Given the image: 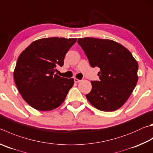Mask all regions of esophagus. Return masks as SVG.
Wrapping results in <instances>:
<instances>
[{"label": "esophagus", "instance_id": "esophagus-1", "mask_svg": "<svg viewBox=\"0 0 153 153\" xmlns=\"http://www.w3.org/2000/svg\"><path fill=\"white\" fill-rule=\"evenodd\" d=\"M74 81H75V82L78 83V82H79L80 81H81V80H80V79H77V78H75V79H74Z\"/></svg>", "mask_w": 153, "mask_h": 153}]
</instances>
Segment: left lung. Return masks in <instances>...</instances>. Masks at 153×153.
<instances>
[{"label":"left lung","mask_w":153,"mask_h":153,"mask_svg":"<svg viewBox=\"0 0 153 153\" xmlns=\"http://www.w3.org/2000/svg\"><path fill=\"white\" fill-rule=\"evenodd\" d=\"M77 43L92 68L100 69V81L91 82L86 98L97 109L112 112L123 106L138 82V64L125 47L116 41L85 37Z\"/></svg>","instance_id":"8db88e82"}]
</instances>
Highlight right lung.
Listing matches in <instances>:
<instances>
[{"label":"right lung","mask_w":153,"mask_h":153,"mask_svg":"<svg viewBox=\"0 0 153 153\" xmlns=\"http://www.w3.org/2000/svg\"><path fill=\"white\" fill-rule=\"evenodd\" d=\"M76 41V38L40 39L19 55L14 79L19 93L30 106L50 111L64 102L74 79L60 77L55 71L57 66L63 65L66 53Z\"/></svg>","instance_id":"right-lung-1"}]
</instances>
